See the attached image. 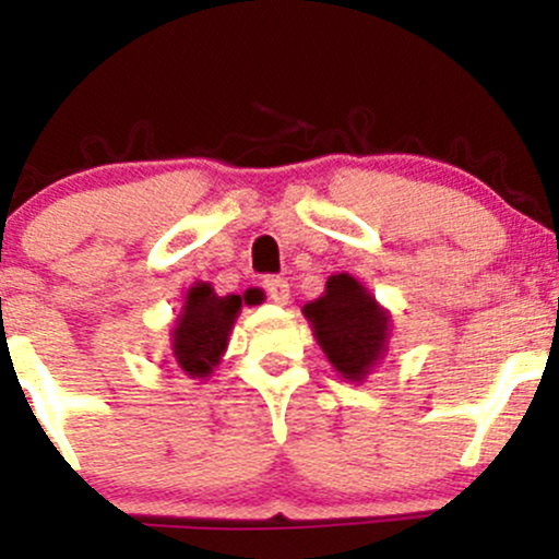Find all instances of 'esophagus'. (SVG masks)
Masks as SVG:
<instances>
[{
    "instance_id": "esophagus-1",
    "label": "esophagus",
    "mask_w": 559,
    "mask_h": 559,
    "mask_svg": "<svg viewBox=\"0 0 559 559\" xmlns=\"http://www.w3.org/2000/svg\"><path fill=\"white\" fill-rule=\"evenodd\" d=\"M262 286H265V292H267V297H271V301H275V305H286V301H288V281L286 278L271 275V278L262 281Z\"/></svg>"
}]
</instances>
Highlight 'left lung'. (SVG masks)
Here are the masks:
<instances>
[{"label": "left lung", "instance_id": "obj_1", "mask_svg": "<svg viewBox=\"0 0 559 559\" xmlns=\"http://www.w3.org/2000/svg\"><path fill=\"white\" fill-rule=\"evenodd\" d=\"M320 349L344 378L362 381L386 352L389 316L352 275H331L325 294L305 305Z\"/></svg>", "mask_w": 559, "mask_h": 559}]
</instances>
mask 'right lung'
I'll use <instances>...</instances> for the list:
<instances>
[{
	"label": "right lung",
	"mask_w": 559,
	"mask_h": 559,
	"mask_svg": "<svg viewBox=\"0 0 559 559\" xmlns=\"http://www.w3.org/2000/svg\"><path fill=\"white\" fill-rule=\"evenodd\" d=\"M241 310L239 294L217 297L210 284L189 288L183 316L173 333V357L191 378H204L221 360L228 331Z\"/></svg>",
	"instance_id": "1"
}]
</instances>
